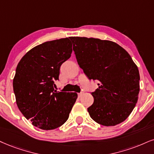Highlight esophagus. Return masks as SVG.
<instances>
[{
    "mask_svg": "<svg viewBox=\"0 0 154 154\" xmlns=\"http://www.w3.org/2000/svg\"><path fill=\"white\" fill-rule=\"evenodd\" d=\"M83 94H84V93H83V91H81V93H79V94H78V95H79V97H81V96H82V95H83Z\"/></svg>",
    "mask_w": 154,
    "mask_h": 154,
    "instance_id": "obj_1",
    "label": "esophagus"
}]
</instances>
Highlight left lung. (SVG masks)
<instances>
[{"label": "left lung", "instance_id": "obj_1", "mask_svg": "<svg viewBox=\"0 0 154 154\" xmlns=\"http://www.w3.org/2000/svg\"><path fill=\"white\" fill-rule=\"evenodd\" d=\"M78 63L89 79L99 81L88 108L96 123L113 126L129 116L138 101L140 75L128 53L116 43L70 37Z\"/></svg>", "mask_w": 154, "mask_h": 154}]
</instances>
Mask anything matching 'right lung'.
<instances>
[{
	"label": "right lung",
	"instance_id": "right-lung-1",
	"mask_svg": "<svg viewBox=\"0 0 154 154\" xmlns=\"http://www.w3.org/2000/svg\"><path fill=\"white\" fill-rule=\"evenodd\" d=\"M71 53L68 38L47 41L26 53L17 66L13 81L17 106L37 128L53 130L68 120L78 95L57 92L54 86Z\"/></svg>",
	"mask_w": 154,
	"mask_h": 154
}]
</instances>
